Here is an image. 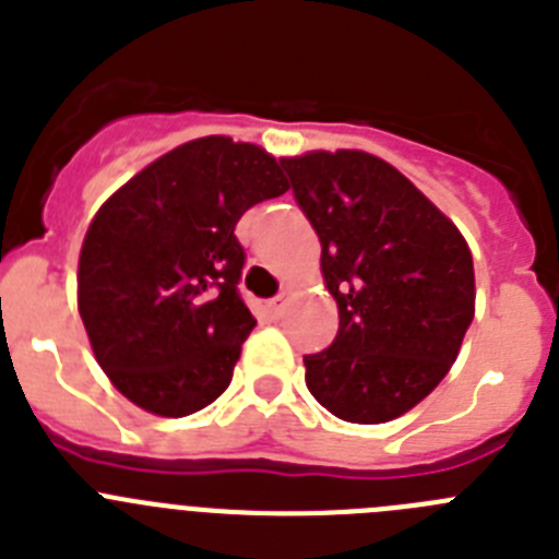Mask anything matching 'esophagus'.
I'll use <instances>...</instances> for the list:
<instances>
[{
	"instance_id": "1",
	"label": "esophagus",
	"mask_w": 559,
	"mask_h": 559,
	"mask_svg": "<svg viewBox=\"0 0 559 559\" xmlns=\"http://www.w3.org/2000/svg\"><path fill=\"white\" fill-rule=\"evenodd\" d=\"M285 305H288V288H283L280 290V294L274 296V299H271V313L274 316H283V310H285Z\"/></svg>"
}]
</instances>
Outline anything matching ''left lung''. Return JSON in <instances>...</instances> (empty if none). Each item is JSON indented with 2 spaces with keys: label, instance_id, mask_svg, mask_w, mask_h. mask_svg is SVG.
Returning <instances> with one entry per match:
<instances>
[{
  "label": "left lung",
  "instance_id": "obj_1",
  "mask_svg": "<svg viewBox=\"0 0 559 559\" xmlns=\"http://www.w3.org/2000/svg\"><path fill=\"white\" fill-rule=\"evenodd\" d=\"M322 240L338 305L328 349L305 383L330 414L374 426L437 389L473 322V257L456 226L389 162L364 151L280 159Z\"/></svg>",
  "mask_w": 559,
  "mask_h": 559
}]
</instances>
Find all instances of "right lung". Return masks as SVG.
I'll list each match as a JSON object with an SVG mask.
<instances>
[{
  "mask_svg": "<svg viewBox=\"0 0 559 559\" xmlns=\"http://www.w3.org/2000/svg\"><path fill=\"white\" fill-rule=\"evenodd\" d=\"M288 190L274 156L192 140L100 206L78 265V310L103 372L131 403L187 417L231 383L254 316L237 290L243 212Z\"/></svg>",
  "mask_w": 559,
  "mask_h": 559,
  "instance_id": "right-lung-1",
  "label": "right lung"
}]
</instances>
